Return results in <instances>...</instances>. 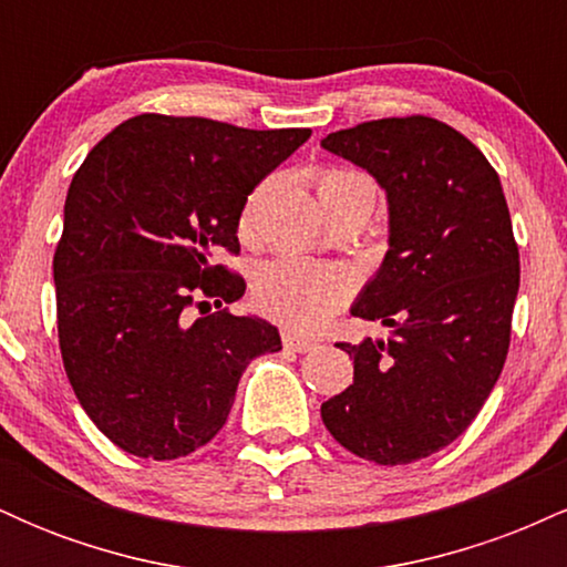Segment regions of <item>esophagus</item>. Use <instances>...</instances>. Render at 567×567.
I'll list each match as a JSON object with an SVG mask.
<instances>
[{
  "mask_svg": "<svg viewBox=\"0 0 567 567\" xmlns=\"http://www.w3.org/2000/svg\"><path fill=\"white\" fill-rule=\"evenodd\" d=\"M282 347L290 349V351H298V354H303V351H311L317 347L315 341H309V338H301V336H292V333H285L282 336Z\"/></svg>",
  "mask_w": 567,
  "mask_h": 567,
  "instance_id": "obj_1",
  "label": "esophagus"
}]
</instances>
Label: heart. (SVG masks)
<instances>
[{"label":"heart","mask_w":567,"mask_h":567,"mask_svg":"<svg viewBox=\"0 0 567 567\" xmlns=\"http://www.w3.org/2000/svg\"><path fill=\"white\" fill-rule=\"evenodd\" d=\"M317 194L324 213L336 210L341 205H362L373 210L375 186L365 173L351 171V167H322L315 175ZM258 194H252L250 202L243 210V229H247L256 213ZM252 301L258 311L275 320L285 328L298 330V333H309V330L320 328V324L347 303L351 285L349 277L336 266H317L292 261V258H277V261H266L252 275Z\"/></svg>","instance_id":"heart-1"}]
</instances>
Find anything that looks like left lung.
Wrapping results in <instances>:
<instances>
[{
	"mask_svg": "<svg viewBox=\"0 0 567 567\" xmlns=\"http://www.w3.org/2000/svg\"><path fill=\"white\" fill-rule=\"evenodd\" d=\"M322 146L386 192V258L351 315L392 328L336 343L354 383L322 402V421L360 458L413 464L466 432L506 362L519 290L509 207L485 154L432 116L362 122Z\"/></svg>",
	"mask_w": 567,
	"mask_h": 567,
	"instance_id": "left-lung-1",
	"label": "left lung"
}]
</instances>
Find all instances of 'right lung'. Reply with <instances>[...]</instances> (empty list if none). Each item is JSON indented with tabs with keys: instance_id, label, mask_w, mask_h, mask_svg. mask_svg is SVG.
Wrapping results in <instances>:
<instances>
[{
	"instance_id": "obj_1",
	"label": "right lung",
	"mask_w": 567,
	"mask_h": 567,
	"mask_svg": "<svg viewBox=\"0 0 567 567\" xmlns=\"http://www.w3.org/2000/svg\"><path fill=\"white\" fill-rule=\"evenodd\" d=\"M309 135L141 114L74 173L53 258L58 343L84 413L122 451L171 461L207 445L250 360L282 349L266 320L207 315L245 292L213 252H239L247 194Z\"/></svg>"
}]
</instances>
